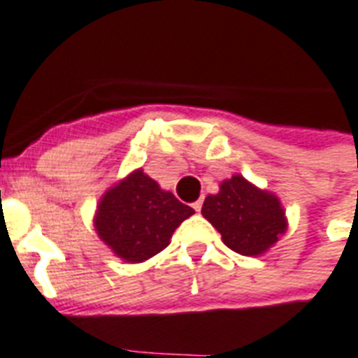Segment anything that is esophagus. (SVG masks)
Returning a JSON list of instances; mask_svg holds the SVG:
<instances>
[{
    "instance_id": "1",
    "label": "esophagus",
    "mask_w": 358,
    "mask_h": 358,
    "mask_svg": "<svg viewBox=\"0 0 358 358\" xmlns=\"http://www.w3.org/2000/svg\"><path fill=\"white\" fill-rule=\"evenodd\" d=\"M193 209L194 211H200V209H202V199H199L196 202H193Z\"/></svg>"
}]
</instances>
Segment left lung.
Here are the masks:
<instances>
[{
	"label": "left lung",
	"instance_id": "8db88e82",
	"mask_svg": "<svg viewBox=\"0 0 358 358\" xmlns=\"http://www.w3.org/2000/svg\"><path fill=\"white\" fill-rule=\"evenodd\" d=\"M202 215L219 229L228 248L241 255H259L287 229L285 211L274 194L261 191L235 174L209 194Z\"/></svg>",
	"mask_w": 358,
	"mask_h": 358
}]
</instances>
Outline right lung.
<instances>
[{"label": "right lung", "mask_w": 358, "mask_h": 358, "mask_svg": "<svg viewBox=\"0 0 358 358\" xmlns=\"http://www.w3.org/2000/svg\"><path fill=\"white\" fill-rule=\"evenodd\" d=\"M193 213V208L162 191L139 169L106 191L99 202L95 229L113 254L141 263L169 245L174 229Z\"/></svg>", "instance_id": "obj_1"}]
</instances>
